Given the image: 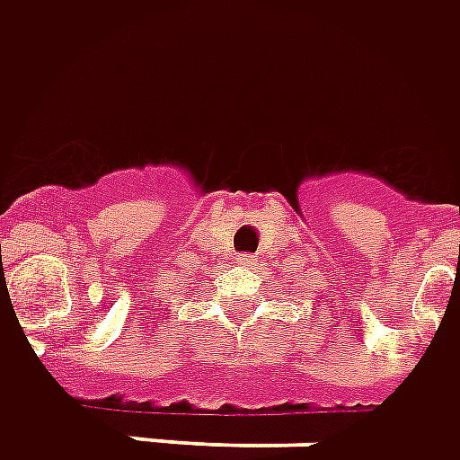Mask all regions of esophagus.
Wrapping results in <instances>:
<instances>
[{
  "label": "esophagus",
  "mask_w": 460,
  "mask_h": 460,
  "mask_svg": "<svg viewBox=\"0 0 460 460\" xmlns=\"http://www.w3.org/2000/svg\"><path fill=\"white\" fill-rule=\"evenodd\" d=\"M237 265L255 267L257 265V257L255 255H237Z\"/></svg>",
  "instance_id": "esophagus-1"
}]
</instances>
